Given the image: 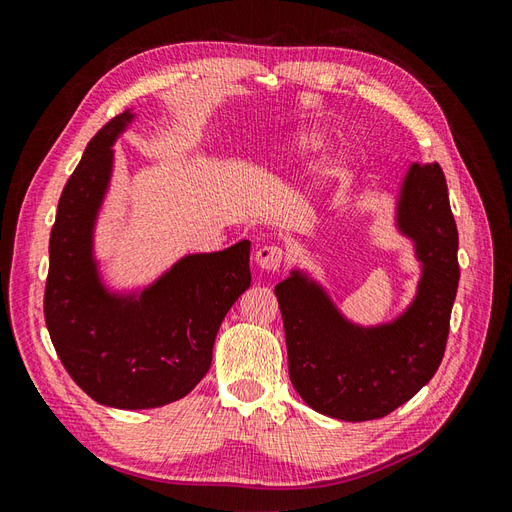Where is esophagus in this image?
<instances>
[{
    "label": "esophagus",
    "mask_w": 512,
    "mask_h": 512,
    "mask_svg": "<svg viewBox=\"0 0 512 512\" xmlns=\"http://www.w3.org/2000/svg\"><path fill=\"white\" fill-rule=\"evenodd\" d=\"M282 258H284V252L282 247L277 245H265L260 247V250L256 252V265L262 269V271H280L282 267Z\"/></svg>",
    "instance_id": "obj_1"
}]
</instances>
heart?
<instances>
[{"instance_id": "1", "label": "heart", "mask_w": 512, "mask_h": 512, "mask_svg": "<svg viewBox=\"0 0 512 512\" xmlns=\"http://www.w3.org/2000/svg\"><path fill=\"white\" fill-rule=\"evenodd\" d=\"M331 130L320 126V123H301V126L292 128L286 138H284V147L290 160H307L318 156L320 151L327 149L331 145ZM344 168V158H335L329 164L327 175L337 177Z\"/></svg>"}]
</instances>
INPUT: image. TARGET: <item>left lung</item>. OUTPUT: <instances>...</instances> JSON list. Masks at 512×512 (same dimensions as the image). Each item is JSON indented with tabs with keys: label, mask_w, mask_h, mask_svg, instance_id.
<instances>
[{
	"label": "left lung",
	"mask_w": 512,
	"mask_h": 512,
	"mask_svg": "<svg viewBox=\"0 0 512 512\" xmlns=\"http://www.w3.org/2000/svg\"><path fill=\"white\" fill-rule=\"evenodd\" d=\"M395 228L412 241L416 294L391 322L348 320L303 269L275 286L282 309L288 374L309 408L361 423L406 404L436 374L459 284L457 224L438 162L412 164L395 198Z\"/></svg>",
	"instance_id": "1"
}]
</instances>
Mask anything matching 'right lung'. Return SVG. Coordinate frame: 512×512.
<instances>
[{"label": "right lung", "instance_id": "right-lung-1", "mask_svg": "<svg viewBox=\"0 0 512 512\" xmlns=\"http://www.w3.org/2000/svg\"><path fill=\"white\" fill-rule=\"evenodd\" d=\"M126 111L91 138L61 192L49 243L44 320L61 363L102 406L160 408L205 378L228 309L250 288V241L185 254L145 288L106 286L94 232Z\"/></svg>", "mask_w": 512, "mask_h": 512}]
</instances>
